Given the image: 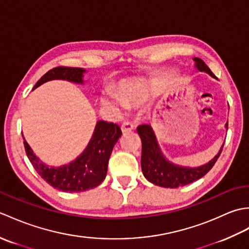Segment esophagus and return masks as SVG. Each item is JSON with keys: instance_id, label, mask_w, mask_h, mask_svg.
Returning <instances> with one entry per match:
<instances>
[{"instance_id": "34e87169", "label": "esophagus", "mask_w": 249, "mask_h": 249, "mask_svg": "<svg viewBox=\"0 0 249 249\" xmlns=\"http://www.w3.org/2000/svg\"><path fill=\"white\" fill-rule=\"evenodd\" d=\"M134 127H135V125L131 123V122H124V123L121 126L122 131H123V133H128V131L133 130Z\"/></svg>"}]
</instances>
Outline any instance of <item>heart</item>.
Segmentation results:
<instances>
[{"label": "heart", "mask_w": 249, "mask_h": 249, "mask_svg": "<svg viewBox=\"0 0 249 249\" xmlns=\"http://www.w3.org/2000/svg\"><path fill=\"white\" fill-rule=\"evenodd\" d=\"M116 95L114 93H108L104 98V103L112 106V107H122L125 105H133L138 100L135 89L127 83H122L116 89Z\"/></svg>", "instance_id": "obj_1"}]
</instances>
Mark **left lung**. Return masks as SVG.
<instances>
[{
  "mask_svg": "<svg viewBox=\"0 0 249 249\" xmlns=\"http://www.w3.org/2000/svg\"><path fill=\"white\" fill-rule=\"evenodd\" d=\"M194 61L196 62V66L200 71H205L213 78H216V76L211 71L208 65L202 60L195 57ZM226 127H228V123L226 124ZM137 131H138V135L140 136L142 142L141 168L143 176L151 183L166 188H178L185 186V185L197 181L200 178L205 176L213 168L215 162L217 161L224 147L221 146V150L214 157V160L204 166L198 168L178 167L167 161L162 157L156 142L155 135L153 133L150 125H140Z\"/></svg>",
  "mask_w": 249,
  "mask_h": 249,
  "instance_id": "obj_1",
  "label": "left lung"
}]
</instances>
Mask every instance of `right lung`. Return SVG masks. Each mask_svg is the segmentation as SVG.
Instances as JSON below:
<instances>
[{
  "instance_id": "right-lung-1",
  "label": "right lung",
  "mask_w": 249,
  "mask_h": 249,
  "mask_svg": "<svg viewBox=\"0 0 249 249\" xmlns=\"http://www.w3.org/2000/svg\"><path fill=\"white\" fill-rule=\"evenodd\" d=\"M84 71L83 68L79 67H54L37 81L34 89L54 79L83 83L82 73ZM121 136L122 130L118 124L107 123L106 121L97 122L92 139L81 156L67 166L59 168L46 166L34 155L26 141H23V143L32 166L47 183L62 192L80 193L96 187L104 181L107 176L109 157Z\"/></svg>"
}]
</instances>
